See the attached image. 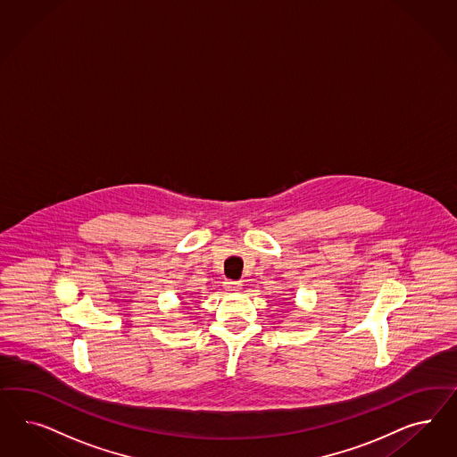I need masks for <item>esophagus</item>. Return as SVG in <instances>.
<instances>
[{
  "label": "esophagus",
  "instance_id": "34e87169",
  "mask_svg": "<svg viewBox=\"0 0 457 457\" xmlns=\"http://www.w3.org/2000/svg\"><path fill=\"white\" fill-rule=\"evenodd\" d=\"M223 284H225V287L228 291H240L242 289V282L240 280H225Z\"/></svg>",
  "mask_w": 457,
  "mask_h": 457
}]
</instances>
